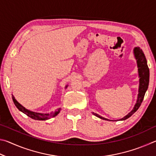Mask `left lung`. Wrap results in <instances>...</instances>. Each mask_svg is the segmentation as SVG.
Returning a JSON list of instances; mask_svg holds the SVG:
<instances>
[{"label":"left lung","mask_w":156,"mask_h":156,"mask_svg":"<svg viewBox=\"0 0 156 156\" xmlns=\"http://www.w3.org/2000/svg\"><path fill=\"white\" fill-rule=\"evenodd\" d=\"M134 55H135L137 64H138V73H139V77H140V86H139V94L138 96V100H137L136 104L134 106L133 110L131 111L130 113H129L125 117L121 118L120 120H124L127 119L128 118L130 117L132 115L135 113L137 110L139 109L140 106L141 105L142 100L144 99L145 93L148 89V86H149V69L148 67L146 58L144 56V53L142 52V50L138 48V47H136L134 49ZM93 114L95 115L97 117L101 118L102 120H109L107 118H105L102 116L99 115L97 113H93Z\"/></svg>","instance_id":"8db88e82"}]
</instances>
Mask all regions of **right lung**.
<instances>
[{
	"mask_svg": "<svg viewBox=\"0 0 156 156\" xmlns=\"http://www.w3.org/2000/svg\"><path fill=\"white\" fill-rule=\"evenodd\" d=\"M12 100L13 102L15 105V106L18 108V109L22 112L23 113H24L25 114L28 115L29 117H30L31 118H32L34 120H48L49 118H51L54 116L57 115L58 114L60 111V108L58 109L56 112L54 113H36V112H31V111L28 110L27 109L22 106L19 102H18L15 99L14 96L12 95Z\"/></svg>",
	"mask_w": 156,
	"mask_h": 156,
	"instance_id": "right-lung-1",
	"label": "right lung"
}]
</instances>
